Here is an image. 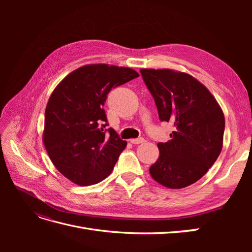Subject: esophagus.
Here are the masks:
<instances>
[{
  "label": "esophagus",
  "instance_id": "1",
  "mask_svg": "<svg viewBox=\"0 0 252 252\" xmlns=\"http://www.w3.org/2000/svg\"><path fill=\"white\" fill-rule=\"evenodd\" d=\"M130 142H131L132 144H142V143H144V142H145V139H143V138L132 139V140H130Z\"/></svg>",
  "mask_w": 252,
  "mask_h": 252
}]
</instances>
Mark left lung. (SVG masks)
I'll use <instances>...</instances> for the list:
<instances>
[{"instance_id":"obj_1","label":"left lung","mask_w":252,"mask_h":252,"mask_svg":"<svg viewBox=\"0 0 252 252\" xmlns=\"http://www.w3.org/2000/svg\"><path fill=\"white\" fill-rule=\"evenodd\" d=\"M161 122L173 126L170 140L158 143L159 157L150 167L158 183L172 189L199 181L215 164L223 146L224 113L209 90L191 75L169 69H141Z\"/></svg>"}]
</instances>
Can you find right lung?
<instances>
[{
    "mask_svg": "<svg viewBox=\"0 0 252 252\" xmlns=\"http://www.w3.org/2000/svg\"><path fill=\"white\" fill-rule=\"evenodd\" d=\"M139 77L131 68L87 65L53 91L45 110L44 145L57 169L74 184L101 182L126 148L104 110L112 88Z\"/></svg>",
    "mask_w": 252,
    "mask_h": 252,
    "instance_id": "1",
    "label": "right lung"
}]
</instances>
